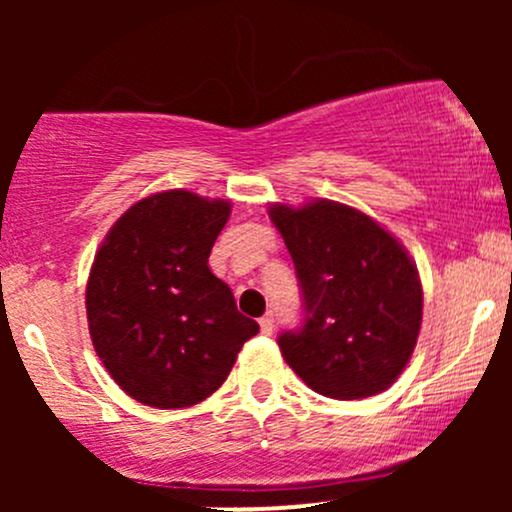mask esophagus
Returning <instances> with one entry per match:
<instances>
[{"label":"esophagus","mask_w":512,"mask_h":512,"mask_svg":"<svg viewBox=\"0 0 512 512\" xmlns=\"http://www.w3.org/2000/svg\"><path fill=\"white\" fill-rule=\"evenodd\" d=\"M260 330H262V334H272L274 332V315L272 313L260 317Z\"/></svg>","instance_id":"1"}]
</instances>
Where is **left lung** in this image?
<instances>
[{"label":"left lung","instance_id":"left-lung-1","mask_svg":"<svg viewBox=\"0 0 512 512\" xmlns=\"http://www.w3.org/2000/svg\"><path fill=\"white\" fill-rule=\"evenodd\" d=\"M303 298V322L279 349L310 390L361 399L397 380L419 339V272L380 223L346 204H272Z\"/></svg>","mask_w":512,"mask_h":512}]
</instances>
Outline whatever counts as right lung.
<instances>
[{
  "label": "right lung",
  "instance_id": "obj_1",
  "mask_svg": "<svg viewBox=\"0 0 512 512\" xmlns=\"http://www.w3.org/2000/svg\"><path fill=\"white\" fill-rule=\"evenodd\" d=\"M228 216L223 199L158 192L117 219L93 260L86 284L93 346L115 383L146 407L207 399L260 332L209 269Z\"/></svg>",
  "mask_w": 512,
  "mask_h": 512
}]
</instances>
